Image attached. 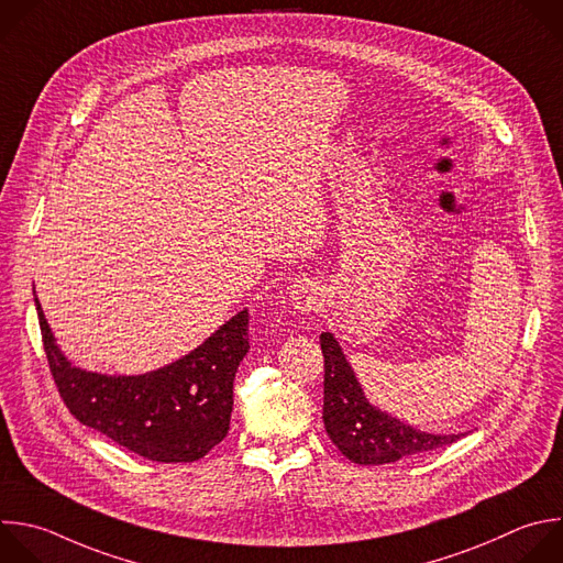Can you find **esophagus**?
<instances>
[{"label":"esophagus","mask_w":563,"mask_h":563,"mask_svg":"<svg viewBox=\"0 0 563 563\" xmlns=\"http://www.w3.org/2000/svg\"><path fill=\"white\" fill-rule=\"evenodd\" d=\"M320 294L318 287L311 280H296L289 287V302L300 311H311L318 307Z\"/></svg>","instance_id":"obj_1"}]
</instances>
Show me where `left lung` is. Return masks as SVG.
Returning a JSON list of instances; mask_svg holds the SVG:
<instances>
[{
    "instance_id": "left-lung-1",
    "label": "left lung",
    "mask_w": 563,
    "mask_h": 563,
    "mask_svg": "<svg viewBox=\"0 0 563 563\" xmlns=\"http://www.w3.org/2000/svg\"><path fill=\"white\" fill-rule=\"evenodd\" d=\"M320 349L324 355V429L351 462L364 466L389 464L435 451L462 438L460 433L433 435L418 431L368 405L351 364L329 331L320 333Z\"/></svg>"
}]
</instances>
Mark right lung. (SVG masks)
Instances as JSON below:
<instances>
[{"label": "right lung", "instance_id": "add662e5", "mask_svg": "<svg viewBox=\"0 0 563 563\" xmlns=\"http://www.w3.org/2000/svg\"><path fill=\"white\" fill-rule=\"evenodd\" d=\"M35 305L55 385L81 424L152 462H197L228 435L236 368L250 351L247 309L163 368L103 376L64 357Z\"/></svg>", "mask_w": 563, "mask_h": 563}]
</instances>
